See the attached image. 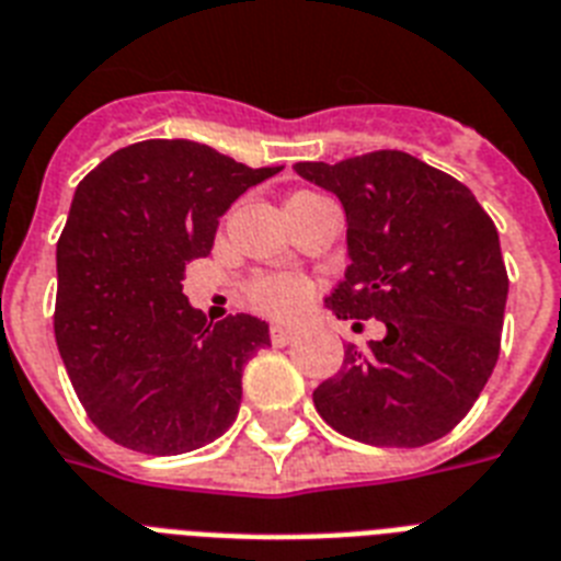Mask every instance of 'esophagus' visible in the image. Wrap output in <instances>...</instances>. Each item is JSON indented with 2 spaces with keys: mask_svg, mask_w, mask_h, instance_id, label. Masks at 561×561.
<instances>
[{
  "mask_svg": "<svg viewBox=\"0 0 561 561\" xmlns=\"http://www.w3.org/2000/svg\"><path fill=\"white\" fill-rule=\"evenodd\" d=\"M296 340V328L290 325H273L271 328V343L273 345H288Z\"/></svg>",
  "mask_w": 561,
  "mask_h": 561,
  "instance_id": "esophagus-1",
  "label": "esophagus"
}]
</instances>
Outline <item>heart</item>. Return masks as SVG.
<instances>
[{
	"mask_svg": "<svg viewBox=\"0 0 561 561\" xmlns=\"http://www.w3.org/2000/svg\"><path fill=\"white\" fill-rule=\"evenodd\" d=\"M248 302L271 317H294L311 299V282L294 273H259L248 282Z\"/></svg>",
	"mask_w": 561,
	"mask_h": 561,
	"instance_id": "obj_1",
	"label": "heart"
}]
</instances>
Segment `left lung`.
<instances>
[{
    "label": "left lung",
    "mask_w": 561,
    "mask_h": 561,
    "mask_svg": "<svg viewBox=\"0 0 561 561\" xmlns=\"http://www.w3.org/2000/svg\"><path fill=\"white\" fill-rule=\"evenodd\" d=\"M294 170L334 193L348 221L352 265L325 305L340 320L386 325L368 348H345L313 407L340 435L371 446L444 438L502 348L510 282L493 218L461 181L398 149Z\"/></svg>",
    "instance_id": "left-lung-1"
}]
</instances>
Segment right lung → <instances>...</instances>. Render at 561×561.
Returning <instances> with one entry per match:
<instances>
[{
  "mask_svg": "<svg viewBox=\"0 0 561 561\" xmlns=\"http://www.w3.org/2000/svg\"><path fill=\"white\" fill-rule=\"evenodd\" d=\"M279 170L195 140H140L77 184L57 241L54 336L85 414L115 444L181 455L236 421L267 325L250 313L213 325L181 279L230 204Z\"/></svg>",
  "mask_w": 561,
  "mask_h": 561,
  "instance_id": "right-lung-1",
  "label": "right lung"
}]
</instances>
